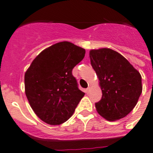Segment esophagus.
Segmentation results:
<instances>
[{
	"mask_svg": "<svg viewBox=\"0 0 153 153\" xmlns=\"http://www.w3.org/2000/svg\"><path fill=\"white\" fill-rule=\"evenodd\" d=\"M90 90H91V88H90V87H88V88H87V90H86V92H87V93H90Z\"/></svg>",
	"mask_w": 153,
	"mask_h": 153,
	"instance_id": "obj_1",
	"label": "esophagus"
}]
</instances>
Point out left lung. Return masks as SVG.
<instances>
[{"instance_id":"left-lung-1","label":"left lung","mask_w":153,"mask_h":153,"mask_svg":"<svg viewBox=\"0 0 153 153\" xmlns=\"http://www.w3.org/2000/svg\"><path fill=\"white\" fill-rule=\"evenodd\" d=\"M90 58L102 93L101 100L95 104L96 111L108 121L125 117L137 105L142 93L140 72L111 48L90 50Z\"/></svg>"}]
</instances>
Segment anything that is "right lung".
I'll return each instance as SVG.
<instances>
[{"label":"right lung","mask_w":153,"mask_h":153,"mask_svg":"<svg viewBox=\"0 0 153 153\" xmlns=\"http://www.w3.org/2000/svg\"><path fill=\"white\" fill-rule=\"evenodd\" d=\"M84 55L85 49L72 42H57L41 51L25 72L27 99L45 123L55 126L66 122L84 97L72 71Z\"/></svg>","instance_id":"add662e5"}]
</instances>
